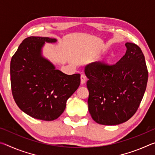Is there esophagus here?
<instances>
[{
  "instance_id": "esophagus-1",
  "label": "esophagus",
  "mask_w": 155,
  "mask_h": 155,
  "mask_svg": "<svg viewBox=\"0 0 155 155\" xmlns=\"http://www.w3.org/2000/svg\"><path fill=\"white\" fill-rule=\"evenodd\" d=\"M86 82V77L84 74H81V83L82 84H85Z\"/></svg>"
}]
</instances>
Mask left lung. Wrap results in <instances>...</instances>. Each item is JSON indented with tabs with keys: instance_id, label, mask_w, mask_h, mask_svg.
Returning a JSON list of instances; mask_svg holds the SVG:
<instances>
[{
	"instance_id": "left-lung-1",
	"label": "left lung",
	"mask_w": 155,
	"mask_h": 155,
	"mask_svg": "<svg viewBox=\"0 0 155 155\" xmlns=\"http://www.w3.org/2000/svg\"><path fill=\"white\" fill-rule=\"evenodd\" d=\"M127 52L116 64L94 62L86 65L88 110L103 125H117L134 115L145 93L148 72L145 57L135 44H125Z\"/></svg>"
}]
</instances>
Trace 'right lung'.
<instances>
[{
    "label": "right lung",
    "instance_id": "1",
    "mask_svg": "<svg viewBox=\"0 0 155 155\" xmlns=\"http://www.w3.org/2000/svg\"><path fill=\"white\" fill-rule=\"evenodd\" d=\"M56 41L44 37H28L20 44L10 64L15 103L31 117L45 121L55 120L63 114L68 99L81 83L79 74H64L41 54L45 42Z\"/></svg>",
    "mask_w": 155,
    "mask_h": 155
}]
</instances>
